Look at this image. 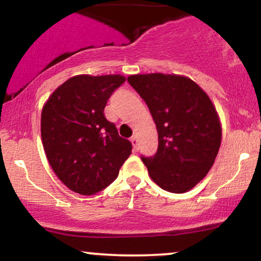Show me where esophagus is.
<instances>
[{"instance_id": "1", "label": "esophagus", "mask_w": 261, "mask_h": 261, "mask_svg": "<svg viewBox=\"0 0 261 261\" xmlns=\"http://www.w3.org/2000/svg\"><path fill=\"white\" fill-rule=\"evenodd\" d=\"M130 141H131V143H133L135 151H139V140H137V137L136 136L131 137Z\"/></svg>"}]
</instances>
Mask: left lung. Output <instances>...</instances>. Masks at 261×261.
<instances>
[{
    "label": "left lung",
    "mask_w": 261,
    "mask_h": 261,
    "mask_svg": "<svg viewBox=\"0 0 261 261\" xmlns=\"http://www.w3.org/2000/svg\"><path fill=\"white\" fill-rule=\"evenodd\" d=\"M128 83L147 104L158 133L153 157H141L158 187L181 194L214 166L222 127L206 92L180 74H131Z\"/></svg>",
    "instance_id": "left-lung-1"
}]
</instances>
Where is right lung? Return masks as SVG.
Masks as SVG:
<instances>
[{"label":"right lung","mask_w":261,"mask_h":261,"mask_svg":"<svg viewBox=\"0 0 261 261\" xmlns=\"http://www.w3.org/2000/svg\"><path fill=\"white\" fill-rule=\"evenodd\" d=\"M121 74H79L58 87L41 112L47 161L70 190L93 195L112 184L133 145L104 116L107 100L125 82Z\"/></svg>","instance_id":"obj_1"}]
</instances>
